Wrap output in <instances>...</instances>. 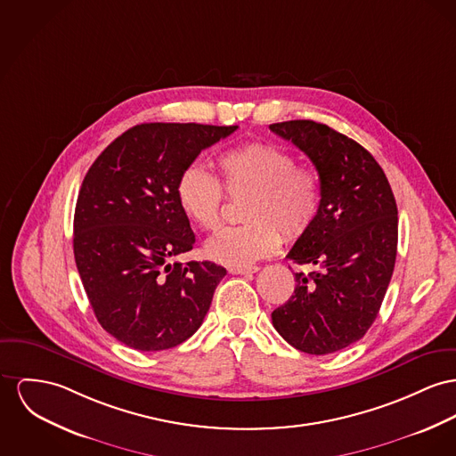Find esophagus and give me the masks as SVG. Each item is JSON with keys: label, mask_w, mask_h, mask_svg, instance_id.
Wrapping results in <instances>:
<instances>
[{"label": "esophagus", "mask_w": 456, "mask_h": 456, "mask_svg": "<svg viewBox=\"0 0 456 456\" xmlns=\"http://www.w3.org/2000/svg\"><path fill=\"white\" fill-rule=\"evenodd\" d=\"M259 268L257 266H235V268H230V273L232 274H252L257 273Z\"/></svg>", "instance_id": "34e87169"}]
</instances>
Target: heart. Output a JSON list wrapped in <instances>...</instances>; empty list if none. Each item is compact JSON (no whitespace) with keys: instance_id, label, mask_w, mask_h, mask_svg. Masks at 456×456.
Masks as SVG:
<instances>
[{"instance_id":"obj_1","label":"heart","mask_w":456,"mask_h":456,"mask_svg":"<svg viewBox=\"0 0 456 456\" xmlns=\"http://www.w3.org/2000/svg\"><path fill=\"white\" fill-rule=\"evenodd\" d=\"M216 167L232 199H248L247 224L228 228L208 242V256L226 266H250L274 254L281 233L301 239L322 206L320 176L297 166L289 151L270 143H247L219 153ZM183 214L199 228L216 232L223 221L224 193L217 180L199 166L184 167L176 183Z\"/></svg>"}]
</instances>
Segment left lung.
Here are the masks:
<instances>
[{
  "mask_svg": "<svg viewBox=\"0 0 456 456\" xmlns=\"http://www.w3.org/2000/svg\"><path fill=\"white\" fill-rule=\"evenodd\" d=\"M270 129L309 157L322 186L314 223L287 254L320 270L294 273V294L272 313L273 327L303 353L330 354L360 340L384 301L397 250L395 193L373 155L327 124Z\"/></svg>",
  "mask_w": 456,
  "mask_h": 456,
  "instance_id": "obj_1",
  "label": "left lung"
}]
</instances>
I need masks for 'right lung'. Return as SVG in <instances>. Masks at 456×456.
Masks as SVG:
<instances>
[{
	"instance_id": "add662e5",
	"label": "right lung",
	"mask_w": 456,
	"mask_h": 456,
	"mask_svg": "<svg viewBox=\"0 0 456 456\" xmlns=\"http://www.w3.org/2000/svg\"><path fill=\"white\" fill-rule=\"evenodd\" d=\"M239 126L138 124L86 173L74 257L98 323L127 347L171 349L195 334L226 274L211 261L171 263L195 235L176 199L183 169Z\"/></svg>"
}]
</instances>
